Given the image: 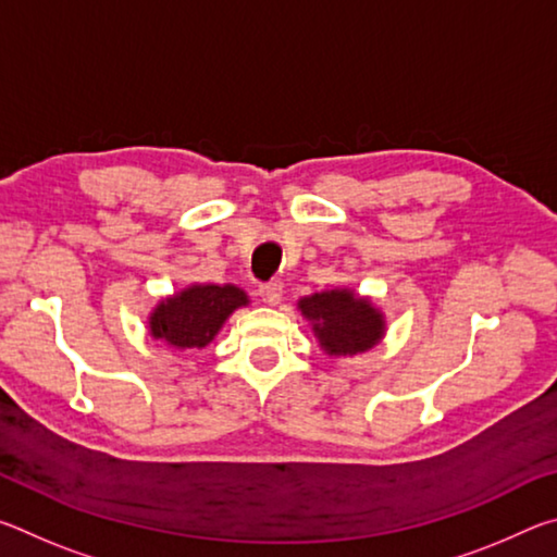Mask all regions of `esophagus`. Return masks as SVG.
<instances>
[{
  "instance_id": "esophagus-1",
  "label": "esophagus",
  "mask_w": 557,
  "mask_h": 557,
  "mask_svg": "<svg viewBox=\"0 0 557 557\" xmlns=\"http://www.w3.org/2000/svg\"><path fill=\"white\" fill-rule=\"evenodd\" d=\"M258 295L262 301H265V305H277L282 297V282L280 280L262 282V285H258Z\"/></svg>"
}]
</instances>
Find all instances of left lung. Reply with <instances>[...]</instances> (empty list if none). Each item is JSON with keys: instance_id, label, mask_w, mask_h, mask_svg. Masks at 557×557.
<instances>
[{"instance_id": "8db88e82", "label": "left lung", "mask_w": 557, "mask_h": 557, "mask_svg": "<svg viewBox=\"0 0 557 557\" xmlns=\"http://www.w3.org/2000/svg\"><path fill=\"white\" fill-rule=\"evenodd\" d=\"M299 309L309 322H314V334L324 351L332 356L369 351L383 334L381 314L369 301L354 297L348 289L305 297L299 299Z\"/></svg>"}]
</instances>
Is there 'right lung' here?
<instances>
[{"mask_svg": "<svg viewBox=\"0 0 557 557\" xmlns=\"http://www.w3.org/2000/svg\"><path fill=\"white\" fill-rule=\"evenodd\" d=\"M243 305H248L245 292L233 285H194L182 295L162 301L152 314L154 338L176 348H203L219 334L225 319Z\"/></svg>", "mask_w": 557, "mask_h": 557, "instance_id": "right-lung-1", "label": "right lung"}]
</instances>
